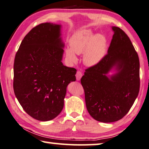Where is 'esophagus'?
<instances>
[{
    "label": "esophagus",
    "mask_w": 149,
    "mask_h": 149,
    "mask_svg": "<svg viewBox=\"0 0 149 149\" xmlns=\"http://www.w3.org/2000/svg\"><path fill=\"white\" fill-rule=\"evenodd\" d=\"M82 77V72L80 71H77V74H76V77H77V80H78V81H79V80H80V79H81Z\"/></svg>",
    "instance_id": "esophagus-1"
}]
</instances>
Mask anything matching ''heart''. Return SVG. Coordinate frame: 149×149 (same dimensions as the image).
<instances>
[{"label":"heart","mask_w":149,"mask_h":149,"mask_svg":"<svg viewBox=\"0 0 149 149\" xmlns=\"http://www.w3.org/2000/svg\"><path fill=\"white\" fill-rule=\"evenodd\" d=\"M70 47L65 49L66 57L70 61L77 62V55L83 54L84 64L92 67L101 61L106 55L107 40L102 34H95L91 30H82L70 39Z\"/></svg>","instance_id":"b5f03b06"}]
</instances>
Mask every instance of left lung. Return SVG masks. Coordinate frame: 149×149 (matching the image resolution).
Instances as JSON below:
<instances>
[{
	"mask_svg": "<svg viewBox=\"0 0 149 149\" xmlns=\"http://www.w3.org/2000/svg\"><path fill=\"white\" fill-rule=\"evenodd\" d=\"M108 54L84 72L80 82L87 110L96 121L111 123L123 118L139 92V59L131 40L118 27Z\"/></svg>",
	"mask_w": 149,
	"mask_h": 149,
	"instance_id": "left-lung-1",
	"label": "left lung"
}]
</instances>
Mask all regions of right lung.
I'll return each instance as SVG.
<instances>
[{
	"label": "right lung",
	"instance_id": "obj_1",
	"mask_svg": "<svg viewBox=\"0 0 149 149\" xmlns=\"http://www.w3.org/2000/svg\"><path fill=\"white\" fill-rule=\"evenodd\" d=\"M61 28L51 22L36 26L14 58V94L24 110L39 121L52 120L61 112L67 87L76 80L77 70L62 63Z\"/></svg>",
	"mask_w": 149,
	"mask_h": 149
}]
</instances>
